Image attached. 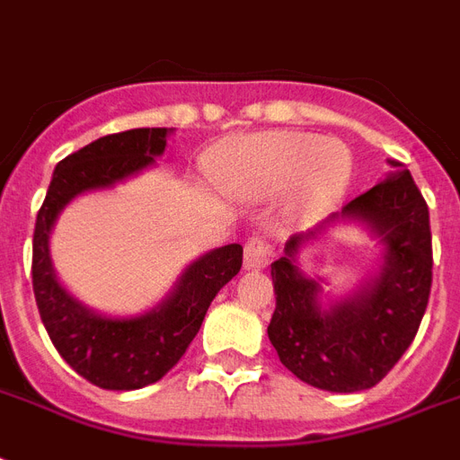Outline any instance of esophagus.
Returning <instances> with one entry per match:
<instances>
[{"label":"esophagus","mask_w":460,"mask_h":460,"mask_svg":"<svg viewBox=\"0 0 460 460\" xmlns=\"http://www.w3.org/2000/svg\"><path fill=\"white\" fill-rule=\"evenodd\" d=\"M270 255H272V245L262 234H253V236L245 241L243 251V265L245 270H258L265 268L270 262Z\"/></svg>","instance_id":"1"}]
</instances>
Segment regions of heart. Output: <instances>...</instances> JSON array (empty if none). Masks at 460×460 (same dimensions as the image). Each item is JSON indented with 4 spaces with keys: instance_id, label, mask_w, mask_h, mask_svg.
I'll return each mask as SVG.
<instances>
[{
    "instance_id": "1",
    "label": "heart",
    "mask_w": 460,
    "mask_h": 460,
    "mask_svg": "<svg viewBox=\"0 0 460 460\" xmlns=\"http://www.w3.org/2000/svg\"><path fill=\"white\" fill-rule=\"evenodd\" d=\"M226 173L238 190L251 195H275L294 185L296 205L315 212L345 190L352 156L338 142L308 132H262L229 146Z\"/></svg>"
}]
</instances>
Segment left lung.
Returning a JSON list of instances; mask_svg holds the SVG:
<instances>
[{
    "label": "left lung",
    "instance_id": "obj_1",
    "mask_svg": "<svg viewBox=\"0 0 460 460\" xmlns=\"http://www.w3.org/2000/svg\"><path fill=\"white\" fill-rule=\"evenodd\" d=\"M342 212L315 229L294 234L285 255L272 262L275 314L268 338L279 362L306 384L355 394L376 385L394 369L422 323L432 289L429 209L402 164ZM364 221L386 245L382 272L352 297L323 307L320 286L296 268L301 244L335 221Z\"/></svg>",
    "mask_w": 460,
    "mask_h": 460
}]
</instances>
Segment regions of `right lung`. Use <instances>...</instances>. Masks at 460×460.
I'll list each match as a JSON object with an SVG mask.
<instances>
[{"mask_svg":"<svg viewBox=\"0 0 460 460\" xmlns=\"http://www.w3.org/2000/svg\"><path fill=\"white\" fill-rule=\"evenodd\" d=\"M166 128L105 135L55 166L33 231V294L52 345L72 369L98 388L135 391L159 381L198 335L217 292L238 275L243 248L209 251L185 270L168 299L135 318L98 315L69 296L50 261V231L58 215L84 190L111 188L152 166L166 149Z\"/></svg>","mask_w":460,"mask_h":460,"instance_id":"right-lung-1","label":"right lung"}]
</instances>
